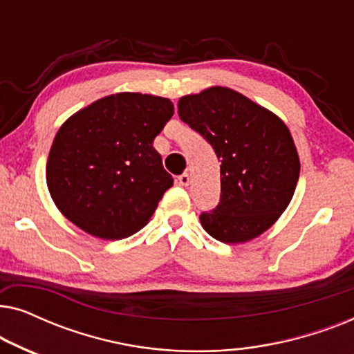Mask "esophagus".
<instances>
[{
    "mask_svg": "<svg viewBox=\"0 0 354 354\" xmlns=\"http://www.w3.org/2000/svg\"><path fill=\"white\" fill-rule=\"evenodd\" d=\"M178 183H180L182 187L190 185V176H188L187 172H185V174H182V176H178Z\"/></svg>",
    "mask_w": 354,
    "mask_h": 354,
    "instance_id": "esophagus-1",
    "label": "esophagus"
}]
</instances>
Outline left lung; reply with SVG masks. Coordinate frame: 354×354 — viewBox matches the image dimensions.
Wrapping results in <instances>:
<instances>
[{"mask_svg": "<svg viewBox=\"0 0 354 354\" xmlns=\"http://www.w3.org/2000/svg\"><path fill=\"white\" fill-rule=\"evenodd\" d=\"M178 115L221 159V201L203 212L212 239L245 243L270 229L292 201L299 158L282 119L239 91L211 86L178 100Z\"/></svg>", "mask_w": 354, "mask_h": 354, "instance_id": "left-lung-1", "label": "left lung"}]
</instances>
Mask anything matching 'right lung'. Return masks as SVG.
Wrapping results in <instances>:
<instances>
[{
    "label": "right lung",
    "mask_w": 354,
    "mask_h": 354,
    "mask_svg": "<svg viewBox=\"0 0 354 354\" xmlns=\"http://www.w3.org/2000/svg\"><path fill=\"white\" fill-rule=\"evenodd\" d=\"M174 114L169 98L115 93L72 114L53 140L46 185L61 214L103 240L148 224L174 178L153 142Z\"/></svg>",
    "instance_id": "obj_1"
}]
</instances>
